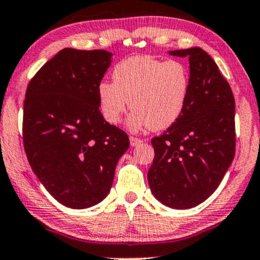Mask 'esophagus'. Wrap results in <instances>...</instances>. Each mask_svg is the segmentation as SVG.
Listing matches in <instances>:
<instances>
[{
	"instance_id": "obj_1",
	"label": "esophagus",
	"mask_w": 260,
	"mask_h": 260,
	"mask_svg": "<svg viewBox=\"0 0 260 260\" xmlns=\"http://www.w3.org/2000/svg\"><path fill=\"white\" fill-rule=\"evenodd\" d=\"M141 142H142L141 139L135 138V136H130V145H131V146H138V145H140Z\"/></svg>"
}]
</instances>
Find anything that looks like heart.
I'll list each match as a JSON object with an SVG mask.
<instances>
[{
	"label": "heart",
	"instance_id": "obj_1",
	"mask_svg": "<svg viewBox=\"0 0 260 260\" xmlns=\"http://www.w3.org/2000/svg\"><path fill=\"white\" fill-rule=\"evenodd\" d=\"M191 89L188 68L180 60L136 55L121 60L113 71V83L98 85V104L105 121L118 124L130 107L131 130L171 126L185 110Z\"/></svg>",
	"mask_w": 260,
	"mask_h": 260
}]
</instances>
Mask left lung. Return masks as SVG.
I'll list each match as a JSON object with an SVG mask.
<instances>
[{
	"label": "left lung",
	"instance_id": "left-lung-1",
	"mask_svg": "<svg viewBox=\"0 0 260 260\" xmlns=\"http://www.w3.org/2000/svg\"><path fill=\"white\" fill-rule=\"evenodd\" d=\"M188 57L191 89L183 113L151 140L147 172L156 200L175 209L192 208L213 193L236 153L234 96L214 60L202 48L170 51Z\"/></svg>",
	"mask_w": 260,
	"mask_h": 260
}]
</instances>
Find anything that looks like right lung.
Here are the masks:
<instances>
[{"mask_svg": "<svg viewBox=\"0 0 260 260\" xmlns=\"http://www.w3.org/2000/svg\"><path fill=\"white\" fill-rule=\"evenodd\" d=\"M111 55L103 49L64 48L27 86L24 151L42 185L67 207L102 202L129 149L127 134L105 121L98 104V85Z\"/></svg>", "mask_w": 260, "mask_h": 260, "instance_id": "right-lung-1", "label": "right lung"}]
</instances>
